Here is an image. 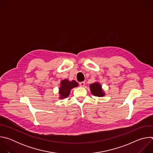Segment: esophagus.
<instances>
[{"label":"esophagus","mask_w":153,"mask_h":153,"mask_svg":"<svg viewBox=\"0 0 153 153\" xmlns=\"http://www.w3.org/2000/svg\"><path fill=\"white\" fill-rule=\"evenodd\" d=\"M79 85H80V86L83 87V86H85V82H79Z\"/></svg>","instance_id":"1"}]
</instances>
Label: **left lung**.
I'll return each instance as SVG.
<instances>
[{
    "mask_svg": "<svg viewBox=\"0 0 153 153\" xmlns=\"http://www.w3.org/2000/svg\"><path fill=\"white\" fill-rule=\"evenodd\" d=\"M90 88L93 95L97 97H103L105 93L102 90V86L98 82H95L90 85Z\"/></svg>",
    "mask_w": 153,
    "mask_h": 153,
    "instance_id": "1",
    "label": "left lung"
}]
</instances>
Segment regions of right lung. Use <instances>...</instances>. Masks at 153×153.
<instances>
[{
  "mask_svg": "<svg viewBox=\"0 0 153 153\" xmlns=\"http://www.w3.org/2000/svg\"><path fill=\"white\" fill-rule=\"evenodd\" d=\"M79 85L78 83L75 80L70 82L68 79L62 80L60 83V86L59 88V94H60V99H63L67 97L71 89L74 87H77Z\"/></svg>",
  "mask_w": 153,
  "mask_h": 153,
  "instance_id": "right-lung-1",
  "label": "right lung"
}]
</instances>
